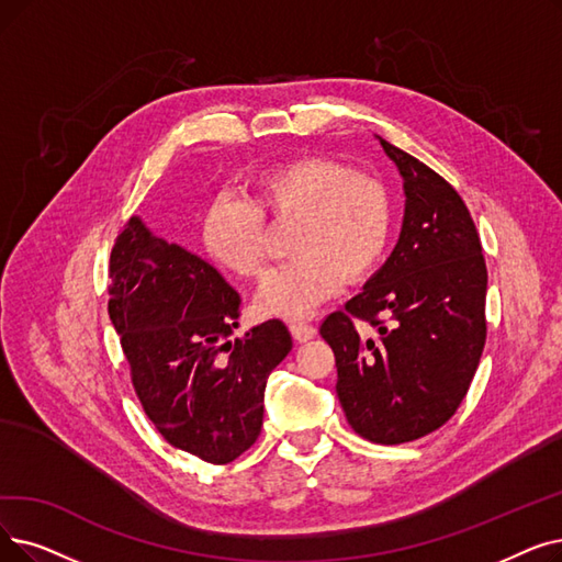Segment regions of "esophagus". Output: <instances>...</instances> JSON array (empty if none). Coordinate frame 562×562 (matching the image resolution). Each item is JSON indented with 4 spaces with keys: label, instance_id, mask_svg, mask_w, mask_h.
Instances as JSON below:
<instances>
[{
    "label": "esophagus",
    "instance_id": "1",
    "mask_svg": "<svg viewBox=\"0 0 562 562\" xmlns=\"http://www.w3.org/2000/svg\"><path fill=\"white\" fill-rule=\"evenodd\" d=\"M289 330H291V335H294V339H299V341H307L316 335V328L307 322H291Z\"/></svg>",
    "mask_w": 562,
    "mask_h": 562
}]
</instances>
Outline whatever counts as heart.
Returning <instances> with one entry per match:
<instances>
[{
  "instance_id": "obj_1",
  "label": "heart",
  "mask_w": 562,
  "mask_h": 562,
  "mask_svg": "<svg viewBox=\"0 0 562 562\" xmlns=\"http://www.w3.org/2000/svg\"><path fill=\"white\" fill-rule=\"evenodd\" d=\"M296 221L291 252L259 286L261 314L301 319L333 299L345 280H360L381 261L393 204L387 188L345 162L305 156L282 162L257 181V202L223 190L211 200L202 236L209 255L240 278H257L266 263V217Z\"/></svg>"
}]
</instances>
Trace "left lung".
I'll return each instance as SVG.
<instances>
[{"instance_id": "left-lung-1", "label": "left lung", "mask_w": 562, "mask_h": 562, "mask_svg": "<svg viewBox=\"0 0 562 562\" xmlns=\"http://www.w3.org/2000/svg\"><path fill=\"white\" fill-rule=\"evenodd\" d=\"M379 142L404 177L402 234L381 271L319 333L335 353V390L353 431L400 446L443 427L469 393L486 339V263L459 192Z\"/></svg>"}]
</instances>
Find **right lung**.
Returning <instances> with one entry per match:
<instances>
[{
  "label": "right lung",
  "instance_id": "obj_1",
  "mask_svg": "<svg viewBox=\"0 0 562 562\" xmlns=\"http://www.w3.org/2000/svg\"><path fill=\"white\" fill-rule=\"evenodd\" d=\"M108 314L135 395L169 446L229 463L261 431L268 374L291 351L278 319L236 337L240 299L202 257L154 236L139 217L110 252Z\"/></svg>",
  "mask_w": 562,
  "mask_h": 562
}]
</instances>
